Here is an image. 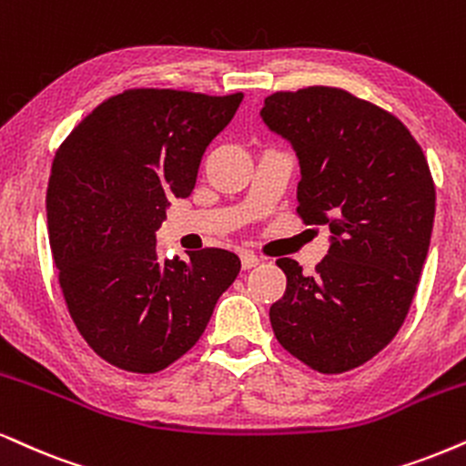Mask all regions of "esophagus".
<instances>
[{
	"mask_svg": "<svg viewBox=\"0 0 466 466\" xmlns=\"http://www.w3.org/2000/svg\"><path fill=\"white\" fill-rule=\"evenodd\" d=\"M240 264H243L245 270H249V268L260 264V258H258L256 253H251V251H243V253H240Z\"/></svg>",
	"mask_w": 466,
	"mask_h": 466,
	"instance_id": "1",
	"label": "esophagus"
}]
</instances>
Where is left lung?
<instances>
[{"label": "left lung", "instance_id": "obj_1", "mask_svg": "<svg viewBox=\"0 0 466 466\" xmlns=\"http://www.w3.org/2000/svg\"><path fill=\"white\" fill-rule=\"evenodd\" d=\"M260 116L299 157V217L331 229L314 275L277 260L288 284L270 325L311 370L349 372L379 355L409 314L432 234V174L396 116L339 87L275 92Z\"/></svg>", "mask_w": 466, "mask_h": 466}]
</instances>
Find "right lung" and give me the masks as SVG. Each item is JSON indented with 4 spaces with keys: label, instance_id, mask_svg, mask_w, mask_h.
<instances>
[{
    "label": "right lung",
    "instance_id": "right-lung-1",
    "mask_svg": "<svg viewBox=\"0 0 466 466\" xmlns=\"http://www.w3.org/2000/svg\"><path fill=\"white\" fill-rule=\"evenodd\" d=\"M243 92L137 87L107 98L53 158L46 226L68 314L105 361L135 374L172 365L202 338L240 270L208 249L158 260L155 232L169 198H189L208 144Z\"/></svg>",
    "mask_w": 466,
    "mask_h": 466
}]
</instances>
